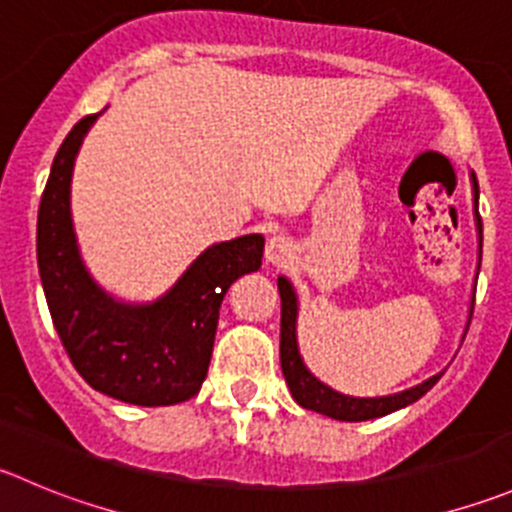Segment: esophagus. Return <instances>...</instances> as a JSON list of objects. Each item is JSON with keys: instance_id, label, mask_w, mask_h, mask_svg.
<instances>
[{"instance_id": "34e87169", "label": "esophagus", "mask_w": 512, "mask_h": 512, "mask_svg": "<svg viewBox=\"0 0 512 512\" xmlns=\"http://www.w3.org/2000/svg\"><path fill=\"white\" fill-rule=\"evenodd\" d=\"M295 257V245H292L290 237L285 235H272L265 245V262L267 265H287V262Z\"/></svg>"}]
</instances>
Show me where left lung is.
Returning a JSON list of instances; mask_svg holds the SVG:
<instances>
[{
    "mask_svg": "<svg viewBox=\"0 0 512 512\" xmlns=\"http://www.w3.org/2000/svg\"><path fill=\"white\" fill-rule=\"evenodd\" d=\"M470 185H473V215H475V227H478V272H480V257H483V220H480L478 212V180L470 172ZM277 290H280L282 300V320H280V365L282 375H285L287 388H290L292 398L297 405H302L305 410H315V413L327 415L332 420H342V423H362V420L382 418V415H390L400 408H408L415 400L423 398L435 382L443 377L445 370L435 372L428 380L418 382L413 388L400 390L393 395H377V398H355V395H345L332 390L330 385L315 377L310 372V367L305 365L300 355V342H297V312H300V302H297V292L292 287V282L285 275L277 277ZM475 300V292H473ZM473 315V302H470L468 310V322Z\"/></svg>",
    "mask_w": 512,
    "mask_h": 512,
    "instance_id": "obj_1",
    "label": "left lung"
}]
</instances>
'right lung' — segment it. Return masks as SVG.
<instances>
[{
    "label": "right lung",
    "mask_w": 512,
    "mask_h": 512,
    "mask_svg": "<svg viewBox=\"0 0 512 512\" xmlns=\"http://www.w3.org/2000/svg\"><path fill=\"white\" fill-rule=\"evenodd\" d=\"M99 114L74 124L39 202L37 265L49 315L94 390L142 408L185 403L207 377L222 300L237 277L260 270L265 237L252 232L215 242L152 302L104 290L84 265L72 222L74 160Z\"/></svg>",
    "instance_id": "right-lung-1"
}]
</instances>
